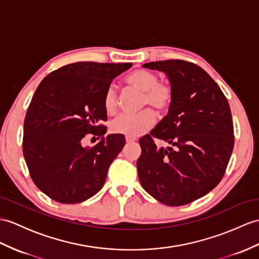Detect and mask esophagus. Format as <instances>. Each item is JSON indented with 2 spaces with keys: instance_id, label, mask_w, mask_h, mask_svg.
<instances>
[{
  "instance_id": "obj_1",
  "label": "esophagus",
  "mask_w": 259,
  "mask_h": 259,
  "mask_svg": "<svg viewBox=\"0 0 259 259\" xmlns=\"http://www.w3.org/2000/svg\"><path fill=\"white\" fill-rule=\"evenodd\" d=\"M125 140L127 143H132V142H135L136 141V137H131V136H126Z\"/></svg>"
}]
</instances>
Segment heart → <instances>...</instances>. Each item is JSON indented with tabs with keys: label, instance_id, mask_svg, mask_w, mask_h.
Here are the masks:
<instances>
[{
	"label": "heart",
	"instance_id": "1",
	"mask_svg": "<svg viewBox=\"0 0 259 259\" xmlns=\"http://www.w3.org/2000/svg\"><path fill=\"white\" fill-rule=\"evenodd\" d=\"M125 82L135 90L142 92V106L149 105L159 113L167 112L174 103L175 89L168 81H158V75L148 69H136L125 77ZM103 108L109 115L117 112L116 92L113 87L106 89L103 97ZM153 110L145 109L135 115H121L111 124L113 133L126 136H140L155 124Z\"/></svg>",
	"mask_w": 259,
	"mask_h": 259
}]
</instances>
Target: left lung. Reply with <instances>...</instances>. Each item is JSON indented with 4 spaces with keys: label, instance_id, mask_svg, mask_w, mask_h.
I'll list each match as a JSON object with an SVG mask.
<instances>
[{
    "label": "left lung",
    "instance_id": "obj_1",
    "mask_svg": "<svg viewBox=\"0 0 259 259\" xmlns=\"http://www.w3.org/2000/svg\"><path fill=\"white\" fill-rule=\"evenodd\" d=\"M144 67L166 72L175 99L168 115L140 140L138 178L159 202L185 205L223 178L234 147L230 104L217 82L193 62L170 59ZM155 138L169 146L158 149Z\"/></svg>",
    "mask_w": 259,
    "mask_h": 259
}]
</instances>
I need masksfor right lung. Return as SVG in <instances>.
I'll use <instances>...</instances> for the list:
<instances>
[{"instance_id":"right-lung-1","label":"right lung","mask_w":259,"mask_h":259,"mask_svg":"<svg viewBox=\"0 0 259 259\" xmlns=\"http://www.w3.org/2000/svg\"><path fill=\"white\" fill-rule=\"evenodd\" d=\"M131 67L74 62L50 72L36 89L25 115L23 154L36 187L57 202H82L103 187L124 135H109L89 147L81 143L105 133L104 93Z\"/></svg>"}]
</instances>
